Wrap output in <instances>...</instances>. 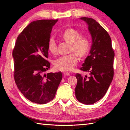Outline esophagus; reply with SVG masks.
I'll list each match as a JSON object with an SVG mask.
<instances>
[{
	"label": "esophagus",
	"instance_id": "obj_1",
	"mask_svg": "<svg viewBox=\"0 0 130 130\" xmlns=\"http://www.w3.org/2000/svg\"><path fill=\"white\" fill-rule=\"evenodd\" d=\"M63 75L65 76H69L70 73L69 72H63Z\"/></svg>",
	"mask_w": 130,
	"mask_h": 130
}]
</instances>
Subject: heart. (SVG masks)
I'll list each match as a JSON object with an SVG mask.
<instances>
[{"label":"heart","mask_w":130,"mask_h":130,"mask_svg":"<svg viewBox=\"0 0 130 130\" xmlns=\"http://www.w3.org/2000/svg\"><path fill=\"white\" fill-rule=\"evenodd\" d=\"M62 36L66 42L71 44V51L75 53L59 57L54 61V64L57 69L62 71H69L72 70L77 63V55L82 57L87 54L90 49V42L87 36H80V33L73 28L66 29ZM47 47L50 53L56 54L57 47L54 38L49 39Z\"/></svg>","instance_id":"1"}]
</instances>
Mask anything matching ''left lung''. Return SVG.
Segmentation results:
<instances>
[{
  "label": "left lung",
  "mask_w": 130,
  "mask_h": 130,
  "mask_svg": "<svg viewBox=\"0 0 130 130\" xmlns=\"http://www.w3.org/2000/svg\"><path fill=\"white\" fill-rule=\"evenodd\" d=\"M80 19L88 25L92 44L89 55L80 68L89 75L83 76L76 74L77 83L75 95L80 102L91 105L103 98L112 83L115 53L109 35L98 22L91 18Z\"/></svg>",
  "instance_id": "1"
}]
</instances>
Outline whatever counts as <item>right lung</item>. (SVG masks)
<instances>
[{
	"mask_svg": "<svg viewBox=\"0 0 130 130\" xmlns=\"http://www.w3.org/2000/svg\"><path fill=\"white\" fill-rule=\"evenodd\" d=\"M58 20L32 22L17 37L13 51L14 80L18 89L32 102L47 104L55 97L62 78L61 72L48 73V42Z\"/></svg>",
	"mask_w": 130,
	"mask_h": 130,
	"instance_id": "obj_1",
	"label": "right lung"
}]
</instances>
